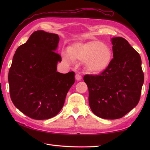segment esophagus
<instances>
[{
	"label": "esophagus",
	"mask_w": 150,
	"mask_h": 150,
	"mask_svg": "<svg viewBox=\"0 0 150 150\" xmlns=\"http://www.w3.org/2000/svg\"><path fill=\"white\" fill-rule=\"evenodd\" d=\"M75 79H76V80H77V81H81L82 79L81 75L80 74H79V73H77V74L75 75Z\"/></svg>",
	"instance_id": "1"
}]
</instances>
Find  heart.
Instances as JSON below:
<instances>
[{
    "label": "heart",
    "mask_w": 150,
    "mask_h": 150,
    "mask_svg": "<svg viewBox=\"0 0 150 150\" xmlns=\"http://www.w3.org/2000/svg\"><path fill=\"white\" fill-rule=\"evenodd\" d=\"M65 60L69 63L75 60L84 62L89 71L100 73L110 65L113 53L110 46L98 40L87 42H77L65 50L63 53Z\"/></svg>",
    "instance_id": "obj_1"
}]
</instances>
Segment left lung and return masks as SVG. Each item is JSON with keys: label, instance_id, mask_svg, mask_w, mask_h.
I'll return each mask as SVG.
<instances>
[{"label": "left lung", "instance_id": "8db88e82", "mask_svg": "<svg viewBox=\"0 0 150 150\" xmlns=\"http://www.w3.org/2000/svg\"><path fill=\"white\" fill-rule=\"evenodd\" d=\"M113 59L99 75H86L89 104L95 115L117 119L139 103L144 83L139 54L122 37L111 39Z\"/></svg>", "mask_w": 150, "mask_h": 150}]
</instances>
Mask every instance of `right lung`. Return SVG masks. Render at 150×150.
I'll use <instances>...</instances> for the list:
<instances>
[{
	"mask_svg": "<svg viewBox=\"0 0 150 150\" xmlns=\"http://www.w3.org/2000/svg\"><path fill=\"white\" fill-rule=\"evenodd\" d=\"M59 37L35 31L15 52L8 74L13 103L31 119L44 120L57 115L75 82V73L57 71L61 57L55 51Z\"/></svg>",
	"mask_w": 150,
	"mask_h": 150,
	"instance_id": "right-lung-1",
	"label": "right lung"
}]
</instances>
